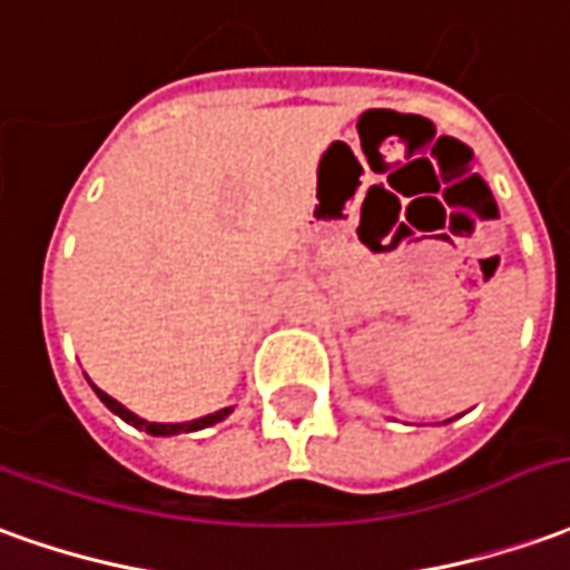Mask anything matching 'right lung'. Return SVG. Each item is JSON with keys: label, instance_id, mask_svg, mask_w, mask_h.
I'll list each match as a JSON object with an SVG mask.
<instances>
[{"label": "right lung", "instance_id": "right-lung-1", "mask_svg": "<svg viewBox=\"0 0 570 570\" xmlns=\"http://www.w3.org/2000/svg\"><path fill=\"white\" fill-rule=\"evenodd\" d=\"M92 384V382H89ZM92 391L98 394V400L108 406V410L114 412V415H120L127 425L139 428V431H145V434H151V438H173V434H188V431H202V428H210L217 425V422H223L229 412H233V406H226V410H217L210 412V415H202V419H191V422H148V419H142V415H136L132 410H127L120 400H114L111 394H105L98 384H92Z\"/></svg>", "mask_w": 570, "mask_h": 570}]
</instances>
